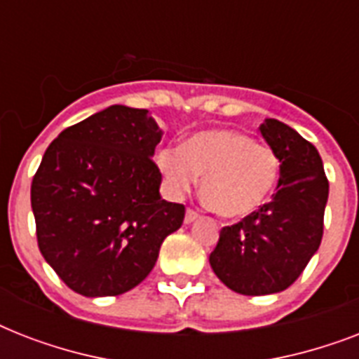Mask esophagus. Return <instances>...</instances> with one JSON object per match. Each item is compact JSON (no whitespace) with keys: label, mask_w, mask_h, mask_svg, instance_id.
I'll use <instances>...</instances> for the list:
<instances>
[{"label":"esophagus","mask_w":359,"mask_h":359,"mask_svg":"<svg viewBox=\"0 0 359 359\" xmlns=\"http://www.w3.org/2000/svg\"><path fill=\"white\" fill-rule=\"evenodd\" d=\"M197 218H199V214H197L196 210L188 208V210H186V216H184V224H191V222H196Z\"/></svg>","instance_id":"obj_1"}]
</instances>
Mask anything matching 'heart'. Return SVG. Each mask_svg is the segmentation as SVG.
I'll return each instance as SVG.
<instances>
[{
  "mask_svg": "<svg viewBox=\"0 0 359 359\" xmlns=\"http://www.w3.org/2000/svg\"><path fill=\"white\" fill-rule=\"evenodd\" d=\"M169 196L180 199L201 177L205 203L224 218H244L261 208L279 179V156L236 130H205L182 147L158 152Z\"/></svg>",
  "mask_w": 359,
  "mask_h": 359,
  "instance_id": "b5f03b06",
  "label": "heart"
}]
</instances>
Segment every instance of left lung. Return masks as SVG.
Returning a JSON list of instances; mask_svg holds the SVG:
<instances>
[{"label":"left lung","mask_w":359,"mask_h":359,"mask_svg":"<svg viewBox=\"0 0 359 359\" xmlns=\"http://www.w3.org/2000/svg\"><path fill=\"white\" fill-rule=\"evenodd\" d=\"M279 156L278 191L259 210L219 231L210 266L245 296L273 294L294 283L320 245L328 179L313 143L278 119L259 126Z\"/></svg>","instance_id":"obj_1"}]
</instances>
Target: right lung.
I'll list each match as a JSON object with an SVG mask.
<instances>
[{
  "instance_id": "obj_1",
  "label": "right lung",
  "mask_w": 359,
  "mask_h": 359,
  "mask_svg": "<svg viewBox=\"0 0 359 359\" xmlns=\"http://www.w3.org/2000/svg\"><path fill=\"white\" fill-rule=\"evenodd\" d=\"M162 135L147 109L109 106L65 128L44 152L31 182L36 242L78 294L134 289L184 222V205L160 197L152 154Z\"/></svg>"
}]
</instances>
